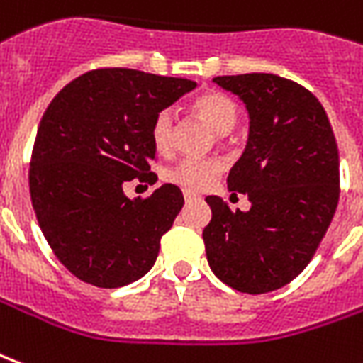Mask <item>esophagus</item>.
Instances as JSON below:
<instances>
[{"instance_id":"obj_1","label":"esophagus","mask_w":363,"mask_h":363,"mask_svg":"<svg viewBox=\"0 0 363 363\" xmlns=\"http://www.w3.org/2000/svg\"><path fill=\"white\" fill-rule=\"evenodd\" d=\"M182 194H184V200H196V199H199V194H196V192H192V190H184Z\"/></svg>"}]
</instances>
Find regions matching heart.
I'll list each match as a JSON object with an SVG mask.
<instances>
[{
  "label": "heart",
  "mask_w": 363,
  "mask_h": 363,
  "mask_svg": "<svg viewBox=\"0 0 363 363\" xmlns=\"http://www.w3.org/2000/svg\"><path fill=\"white\" fill-rule=\"evenodd\" d=\"M192 108L220 135L230 133L235 123H238V118H240L238 104L230 96L220 92L202 94L200 98L194 100ZM173 128V111H159L155 116V120H153V125H151V141H153V145H155L159 153H164V151L171 149ZM220 171H222V164L216 159H190L189 157V159L179 161L173 169H169L167 179L174 182V184H181L184 189L202 190L208 189L212 182L216 181Z\"/></svg>",
  "instance_id": "1"
}]
</instances>
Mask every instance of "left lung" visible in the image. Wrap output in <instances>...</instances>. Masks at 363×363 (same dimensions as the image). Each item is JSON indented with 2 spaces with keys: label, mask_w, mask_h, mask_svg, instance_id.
Listing matches in <instances>:
<instances>
[{
  "label": "left lung",
  "mask_w": 363,
  "mask_h": 363,
  "mask_svg": "<svg viewBox=\"0 0 363 363\" xmlns=\"http://www.w3.org/2000/svg\"><path fill=\"white\" fill-rule=\"evenodd\" d=\"M214 82L250 116L228 189L247 194L252 208L232 212L220 196H208V265L228 287L261 295L291 283L323 242L338 206V145L323 104L293 80L253 72Z\"/></svg>",
  "instance_id": "8db88e82"
}]
</instances>
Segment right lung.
<instances>
[{"instance_id": "obj_1", "label": "right lung", "mask_w": 363, "mask_h": 363, "mask_svg": "<svg viewBox=\"0 0 363 363\" xmlns=\"http://www.w3.org/2000/svg\"><path fill=\"white\" fill-rule=\"evenodd\" d=\"M194 88L186 78L100 68L49 104L33 147L29 190L50 250L80 281L123 287L155 265L182 192L163 184L149 199H128L123 182L155 177L153 120Z\"/></svg>"}]
</instances>
